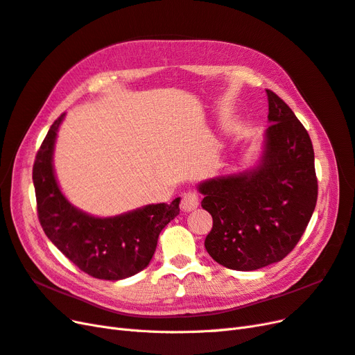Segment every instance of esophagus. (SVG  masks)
Listing matches in <instances>:
<instances>
[{"instance_id": "1", "label": "esophagus", "mask_w": 355, "mask_h": 355, "mask_svg": "<svg viewBox=\"0 0 355 355\" xmlns=\"http://www.w3.org/2000/svg\"><path fill=\"white\" fill-rule=\"evenodd\" d=\"M198 204H200V198H198V194H196V192L189 191V192H187V194L184 196V198H182V202H180V209H182V211L188 213V211L196 210V209L198 207Z\"/></svg>"}]
</instances>
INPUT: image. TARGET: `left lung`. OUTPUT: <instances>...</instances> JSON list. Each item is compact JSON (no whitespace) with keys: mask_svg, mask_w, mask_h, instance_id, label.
I'll list each match as a JSON object with an SVG mask.
<instances>
[{"mask_svg":"<svg viewBox=\"0 0 355 355\" xmlns=\"http://www.w3.org/2000/svg\"><path fill=\"white\" fill-rule=\"evenodd\" d=\"M268 128L257 163L202 180L201 206L213 218L204 245L218 263L254 271L295 249L317 202L314 149L305 127L266 90Z\"/></svg>","mask_w":355,"mask_h":355,"instance_id":"8db88e82","label":"left lung"}]
</instances>
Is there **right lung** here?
Segmentation results:
<instances>
[{
    "instance_id": "add662e5",
    "label": "right lung",
    "mask_w": 355,
    "mask_h": 355,
    "mask_svg": "<svg viewBox=\"0 0 355 355\" xmlns=\"http://www.w3.org/2000/svg\"><path fill=\"white\" fill-rule=\"evenodd\" d=\"M62 114L51 124L32 168L38 219L49 240L81 271L101 280H123L151 262L159 232L179 214L180 198L98 218L63 196L53 166Z\"/></svg>"
}]
</instances>
